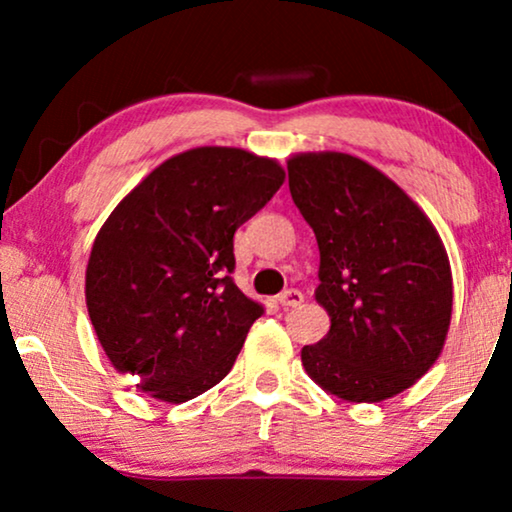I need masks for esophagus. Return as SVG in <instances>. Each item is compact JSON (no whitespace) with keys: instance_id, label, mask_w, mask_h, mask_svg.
<instances>
[{"instance_id":"obj_1","label":"esophagus","mask_w":512,"mask_h":512,"mask_svg":"<svg viewBox=\"0 0 512 512\" xmlns=\"http://www.w3.org/2000/svg\"><path fill=\"white\" fill-rule=\"evenodd\" d=\"M303 298L305 296L298 289H286V291H282L277 296V303L282 305V307H296V305L303 303Z\"/></svg>"}]
</instances>
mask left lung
I'll return each instance as SVG.
<instances>
[{
  "instance_id": "obj_1",
  "label": "left lung",
  "mask_w": 512,
  "mask_h": 512,
  "mask_svg": "<svg viewBox=\"0 0 512 512\" xmlns=\"http://www.w3.org/2000/svg\"><path fill=\"white\" fill-rule=\"evenodd\" d=\"M291 198L319 244V305L331 331L305 345L321 389L377 403L436 363L452 317V272L426 214L373 165L347 153H300Z\"/></svg>"
}]
</instances>
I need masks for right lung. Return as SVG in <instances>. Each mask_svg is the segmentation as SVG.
<instances>
[{
	"label": "right lung",
	"instance_id": "right-lung-1",
	"mask_svg": "<svg viewBox=\"0 0 512 512\" xmlns=\"http://www.w3.org/2000/svg\"><path fill=\"white\" fill-rule=\"evenodd\" d=\"M284 184L275 160L200 146L156 167L95 237L86 305L97 340L139 389L184 403L230 373L265 312L233 282L235 230Z\"/></svg>",
	"mask_w": 512,
	"mask_h": 512
}]
</instances>
